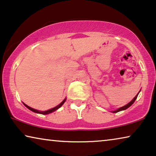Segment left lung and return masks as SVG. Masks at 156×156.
Masks as SVG:
<instances>
[{"label":"left lung","instance_id":"8db88e82","mask_svg":"<svg viewBox=\"0 0 156 156\" xmlns=\"http://www.w3.org/2000/svg\"><path fill=\"white\" fill-rule=\"evenodd\" d=\"M141 91V90H140ZM140 91L139 92V93H140ZM139 93L137 94L135 96L134 98H133V99L130 102H129L128 104L127 105H124V106H123V107H119V109H116V110H114V111H112V113H117V112H120V111H122V110H125V109H126L127 108H129V107L130 106H131V105H132L133 104V102H135V100H136V98H137V97H138V95H139Z\"/></svg>","mask_w":156,"mask_h":156}]
</instances>
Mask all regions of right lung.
Returning <instances> with one entry per match:
<instances>
[{
    "label": "right lung",
    "instance_id": "add662e5",
    "mask_svg": "<svg viewBox=\"0 0 156 156\" xmlns=\"http://www.w3.org/2000/svg\"><path fill=\"white\" fill-rule=\"evenodd\" d=\"M66 100V98H65V99L63 100L62 101V102H61L60 103V104H59L58 105H57V106H56L55 107H54V108H51V109H48V110H46V111H39V110H37V109H35L32 108V107H29V106H28V105L25 104V103H23V104H24V105H25V106L26 107H27V108L29 109L30 110L34 112H35V113L41 114V115H48V114H50V113L54 112V111H56V110H57V109H58V108H60V107L63 105V103L65 102Z\"/></svg>",
    "mask_w": 156,
    "mask_h": 156
}]
</instances>
